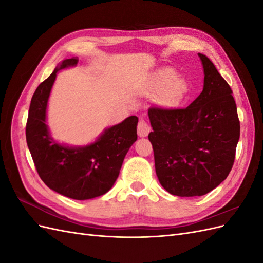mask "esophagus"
Returning a JSON list of instances; mask_svg holds the SVG:
<instances>
[{
    "instance_id": "esophagus-1",
    "label": "esophagus",
    "mask_w": 263,
    "mask_h": 263,
    "mask_svg": "<svg viewBox=\"0 0 263 263\" xmlns=\"http://www.w3.org/2000/svg\"><path fill=\"white\" fill-rule=\"evenodd\" d=\"M151 127L148 125V123L144 119H140L137 125V133L139 137H146L147 135L150 133Z\"/></svg>"
}]
</instances>
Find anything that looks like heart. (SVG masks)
<instances>
[{"label": "heart", "mask_w": 263, "mask_h": 263, "mask_svg": "<svg viewBox=\"0 0 263 263\" xmlns=\"http://www.w3.org/2000/svg\"><path fill=\"white\" fill-rule=\"evenodd\" d=\"M151 91H161V100L166 104H176L186 93L187 85L183 79L177 77L171 68L159 71L150 85Z\"/></svg>", "instance_id": "1"}]
</instances>
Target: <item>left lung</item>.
I'll return each instance as SVG.
<instances>
[{
    "instance_id": "obj_1",
    "label": "left lung",
    "mask_w": 263,
    "mask_h": 263,
    "mask_svg": "<svg viewBox=\"0 0 263 263\" xmlns=\"http://www.w3.org/2000/svg\"><path fill=\"white\" fill-rule=\"evenodd\" d=\"M198 57L202 93L184 108L148 110L157 177L177 196H201L218 186L233 168L240 136L232 89L205 54Z\"/></svg>"
}]
</instances>
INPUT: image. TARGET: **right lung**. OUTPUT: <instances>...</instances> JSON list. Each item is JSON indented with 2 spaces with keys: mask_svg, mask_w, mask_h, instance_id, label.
Returning a JSON list of instances; mask_svg holds the SVG:
<instances>
[{
  "mask_svg": "<svg viewBox=\"0 0 263 263\" xmlns=\"http://www.w3.org/2000/svg\"><path fill=\"white\" fill-rule=\"evenodd\" d=\"M78 58L66 59L38 85L30 101L26 141L39 177L45 184L73 200H89L112 189L124 158L137 140V116L105 129L85 147H67L52 140L46 125L47 103L57 72L73 67Z\"/></svg>",
  "mask_w": 263,
  "mask_h": 263,
  "instance_id": "obj_1",
  "label": "right lung"
}]
</instances>
